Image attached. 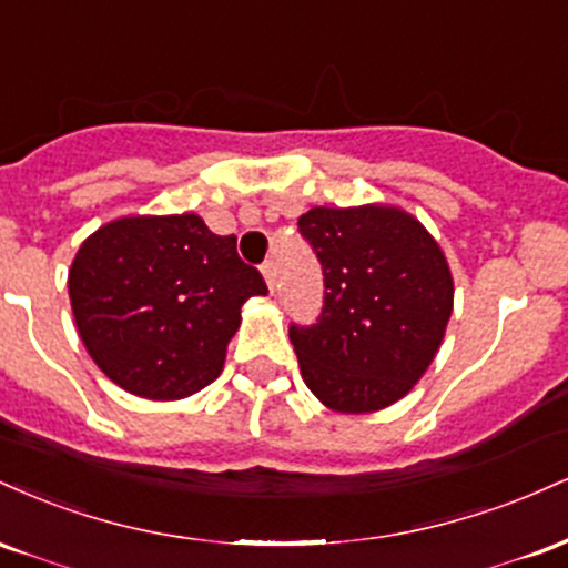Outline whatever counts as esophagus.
<instances>
[{
	"instance_id": "1",
	"label": "esophagus",
	"mask_w": 568,
	"mask_h": 568,
	"mask_svg": "<svg viewBox=\"0 0 568 568\" xmlns=\"http://www.w3.org/2000/svg\"><path fill=\"white\" fill-rule=\"evenodd\" d=\"M262 275L266 280V288L275 293V288H277V266H275V262H264L262 264Z\"/></svg>"
}]
</instances>
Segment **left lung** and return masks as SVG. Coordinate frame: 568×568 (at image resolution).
Returning <instances> with one entry per match:
<instances>
[{"mask_svg": "<svg viewBox=\"0 0 568 568\" xmlns=\"http://www.w3.org/2000/svg\"><path fill=\"white\" fill-rule=\"evenodd\" d=\"M325 275L321 321L291 325L302 379L325 408L374 414L406 397L446 336L454 277L438 240L387 202L298 219Z\"/></svg>", "mask_w": 568, "mask_h": 568, "instance_id": "8db88e82", "label": "left lung"}]
</instances>
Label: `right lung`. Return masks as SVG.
Listing matches in <instances>:
<instances>
[{"mask_svg":"<svg viewBox=\"0 0 568 568\" xmlns=\"http://www.w3.org/2000/svg\"><path fill=\"white\" fill-rule=\"evenodd\" d=\"M264 293L237 237L213 234L197 213L109 221L69 270L84 349L116 387L146 400H181L216 379L240 306Z\"/></svg>","mask_w":568,"mask_h":568,"instance_id":"right-lung-1","label":"right lung"}]
</instances>
